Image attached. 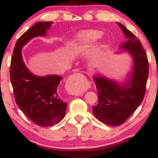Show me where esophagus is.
I'll return each mask as SVG.
<instances>
[{"label": "esophagus", "mask_w": 158, "mask_h": 158, "mask_svg": "<svg viewBox=\"0 0 158 158\" xmlns=\"http://www.w3.org/2000/svg\"><path fill=\"white\" fill-rule=\"evenodd\" d=\"M85 78L81 73H76L69 78L66 85V90L69 95H80L85 90Z\"/></svg>", "instance_id": "34e87169"}]
</instances>
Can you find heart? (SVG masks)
I'll return each instance as SVG.
<instances>
[{
    "instance_id": "1",
    "label": "heart",
    "mask_w": 158,
    "mask_h": 158,
    "mask_svg": "<svg viewBox=\"0 0 158 158\" xmlns=\"http://www.w3.org/2000/svg\"><path fill=\"white\" fill-rule=\"evenodd\" d=\"M103 32L99 30H89L78 33L73 44V49L78 52H84L93 48L99 39L102 37ZM106 44H103L91 56L92 61H97L100 59Z\"/></svg>"
}]
</instances>
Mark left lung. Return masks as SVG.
<instances>
[{
  "mask_svg": "<svg viewBox=\"0 0 158 158\" xmlns=\"http://www.w3.org/2000/svg\"><path fill=\"white\" fill-rule=\"evenodd\" d=\"M117 24L126 39L119 49L125 50L124 52L131 56L132 70L123 83L99 73L94 77L99 99L98 104L93 107V114L99 121L112 126L126 122L141 104L148 75L147 56L139 40L120 23L117 22Z\"/></svg>",
  "mask_w": 158,
  "mask_h": 158,
  "instance_id": "left-lung-1",
  "label": "left lung"
}]
</instances>
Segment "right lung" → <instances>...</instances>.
Returning <instances> with one entry per match:
<instances>
[{"mask_svg": "<svg viewBox=\"0 0 158 158\" xmlns=\"http://www.w3.org/2000/svg\"><path fill=\"white\" fill-rule=\"evenodd\" d=\"M52 23L38 22L25 32L16 42L10 64L16 103L30 120L42 127L58 124L64 117L68 103L61 99L58 88L62 77L34 75L23 62L21 50L33 38L46 35Z\"/></svg>", "mask_w": 158, "mask_h": 158, "instance_id": "add662e5", "label": "right lung"}]
</instances>
